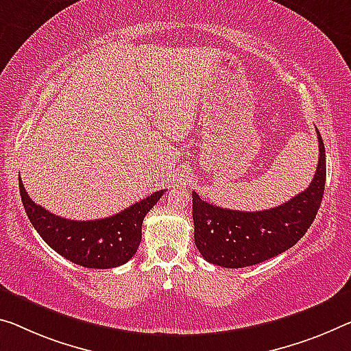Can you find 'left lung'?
Instances as JSON below:
<instances>
[{"instance_id": "1", "label": "left lung", "mask_w": 351, "mask_h": 351, "mask_svg": "<svg viewBox=\"0 0 351 351\" xmlns=\"http://www.w3.org/2000/svg\"><path fill=\"white\" fill-rule=\"evenodd\" d=\"M319 136V163L314 180L282 206L262 212L221 208L193 191L194 243L207 262L224 268H245L292 247L319 212L326 180L325 144Z\"/></svg>"}]
</instances>
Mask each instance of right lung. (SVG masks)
Wrapping results in <instances>:
<instances>
[{
    "label": "right lung",
    "mask_w": 351,
    "mask_h": 351,
    "mask_svg": "<svg viewBox=\"0 0 351 351\" xmlns=\"http://www.w3.org/2000/svg\"><path fill=\"white\" fill-rule=\"evenodd\" d=\"M19 186L25 212L45 243L77 265L100 269L123 265L136 254L144 217L166 191H155L112 217L73 221L53 215L32 202L21 179Z\"/></svg>",
    "instance_id": "obj_1"
}]
</instances>
